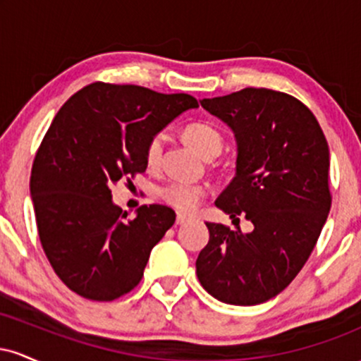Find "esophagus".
<instances>
[{"instance_id":"obj_1","label":"esophagus","mask_w":361,"mask_h":361,"mask_svg":"<svg viewBox=\"0 0 361 361\" xmlns=\"http://www.w3.org/2000/svg\"><path fill=\"white\" fill-rule=\"evenodd\" d=\"M188 221H190L188 215H185V214H178L176 215V224H178V226H181V224H186Z\"/></svg>"}]
</instances>
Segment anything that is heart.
<instances>
[{
	"label": "heart",
	"mask_w": 361,
	"mask_h": 361,
	"mask_svg": "<svg viewBox=\"0 0 361 361\" xmlns=\"http://www.w3.org/2000/svg\"><path fill=\"white\" fill-rule=\"evenodd\" d=\"M183 137L186 142L192 146L205 159H212L217 154H221L224 139L222 134L214 126L205 122H195L190 123L185 128ZM163 134H157L154 137L149 139L146 146V163L149 166H156L159 163L161 154H163ZM161 198L171 205L173 209L180 210V212H193L198 205L202 204L205 197V188L200 185H190V183H169L161 188Z\"/></svg>",
	"instance_id": "obj_1"
}]
</instances>
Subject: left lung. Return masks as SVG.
I'll return each instance as SVG.
<instances>
[{"mask_svg":"<svg viewBox=\"0 0 361 361\" xmlns=\"http://www.w3.org/2000/svg\"><path fill=\"white\" fill-rule=\"evenodd\" d=\"M200 103L238 142L235 176L215 205L255 229L207 222L210 239L197 258V276L226 304H263L299 275L326 224L327 140L312 111L281 91L244 88Z\"/></svg>","mask_w":361,"mask_h":361,"instance_id":"1","label":"left lung"}]
</instances>
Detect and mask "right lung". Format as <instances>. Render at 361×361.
<instances>
[{
    "label": "right lung",
    "mask_w": 361,
    "mask_h": 361,
    "mask_svg": "<svg viewBox=\"0 0 361 361\" xmlns=\"http://www.w3.org/2000/svg\"><path fill=\"white\" fill-rule=\"evenodd\" d=\"M197 106L186 93L93 82L57 111L35 154L30 193L45 256L78 295L109 302L139 285L176 214L152 204L127 219L111 188L146 171L149 139Z\"/></svg>",
    "instance_id": "add662e5"
}]
</instances>
